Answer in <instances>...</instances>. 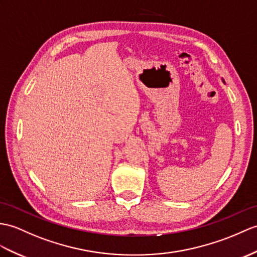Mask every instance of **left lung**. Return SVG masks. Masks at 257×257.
I'll use <instances>...</instances> for the list:
<instances>
[{"label": "left lung", "mask_w": 257, "mask_h": 257, "mask_svg": "<svg viewBox=\"0 0 257 257\" xmlns=\"http://www.w3.org/2000/svg\"><path fill=\"white\" fill-rule=\"evenodd\" d=\"M222 81H223V80H222ZM223 83H224V81H223Z\"/></svg>", "instance_id": "left-lung-1"}]
</instances>
